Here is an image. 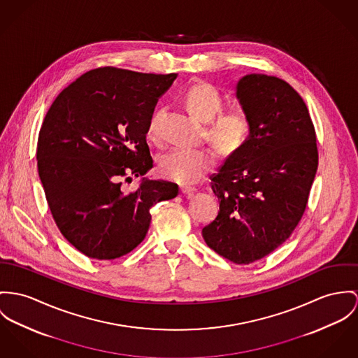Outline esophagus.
Wrapping results in <instances>:
<instances>
[{
    "mask_svg": "<svg viewBox=\"0 0 358 358\" xmlns=\"http://www.w3.org/2000/svg\"><path fill=\"white\" fill-rule=\"evenodd\" d=\"M196 192H197V189L192 188V187H181V193H184V194L191 196V194H194Z\"/></svg>",
    "mask_w": 358,
    "mask_h": 358,
    "instance_id": "obj_1",
    "label": "esophagus"
}]
</instances>
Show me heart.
<instances>
[{
    "label": "heart",
    "mask_w": 358,
    "mask_h": 358,
    "mask_svg": "<svg viewBox=\"0 0 358 358\" xmlns=\"http://www.w3.org/2000/svg\"><path fill=\"white\" fill-rule=\"evenodd\" d=\"M188 110L199 120L208 122L207 138L215 148L231 155L240 151L247 143L250 134V117L243 106H233L222 110L223 98L220 91L210 83L193 84L184 96ZM161 114L151 118L147 138L152 141L161 138L159 131ZM215 165V154L207 148L174 147L159 158L158 167L161 174L178 184H196Z\"/></svg>",
    "instance_id": "heart-1"
}]
</instances>
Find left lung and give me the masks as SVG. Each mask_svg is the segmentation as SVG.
<instances>
[{"instance_id":"left-lung-1","label":"left lung","mask_w":358,"mask_h":358,"mask_svg":"<svg viewBox=\"0 0 358 358\" xmlns=\"http://www.w3.org/2000/svg\"><path fill=\"white\" fill-rule=\"evenodd\" d=\"M237 98L250 117V134L210 177L220 213L201 234L224 259L249 264L275 250L297 227L319 154L308 108L289 83L247 75L237 84Z\"/></svg>"}]
</instances>
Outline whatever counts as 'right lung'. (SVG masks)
<instances>
[{"label":"right lung","mask_w":358,"mask_h":358,"mask_svg":"<svg viewBox=\"0 0 358 358\" xmlns=\"http://www.w3.org/2000/svg\"><path fill=\"white\" fill-rule=\"evenodd\" d=\"M177 73L103 66L69 84L48 111L38 136V171L61 234L83 255L113 260L144 240L150 208L178 194V185L132 176L152 166L145 135L158 98Z\"/></svg>","instance_id":"1"}]
</instances>
